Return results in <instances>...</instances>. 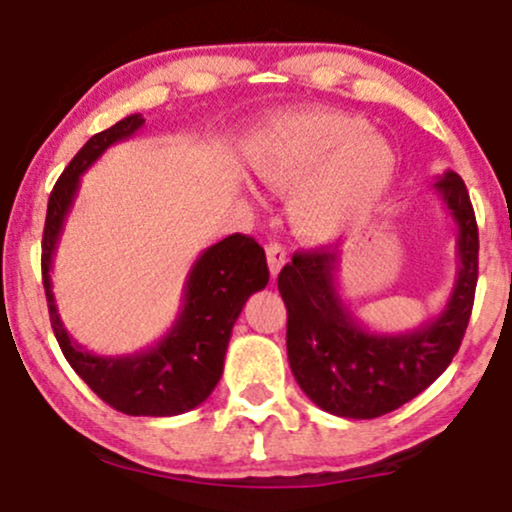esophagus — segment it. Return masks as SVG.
<instances>
[{
    "label": "esophagus",
    "mask_w": 512,
    "mask_h": 512,
    "mask_svg": "<svg viewBox=\"0 0 512 512\" xmlns=\"http://www.w3.org/2000/svg\"><path fill=\"white\" fill-rule=\"evenodd\" d=\"M286 260V250L281 248V245H267V264H269V272H272V276H276L281 272V267H284Z\"/></svg>",
    "instance_id": "obj_1"
}]
</instances>
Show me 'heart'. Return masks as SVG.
<instances>
[{
  "label": "heart",
  "instance_id": "obj_1",
  "mask_svg": "<svg viewBox=\"0 0 512 512\" xmlns=\"http://www.w3.org/2000/svg\"><path fill=\"white\" fill-rule=\"evenodd\" d=\"M257 180L289 195L293 231L330 243L358 231L380 207L395 156L366 120L342 113H303L257 134L248 146Z\"/></svg>",
  "mask_w": 512,
  "mask_h": 512
}]
</instances>
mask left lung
I'll use <instances>...</instances> for the list:
<instances>
[{
  "label": "left lung",
  "instance_id": "left-lung-1",
  "mask_svg": "<svg viewBox=\"0 0 512 512\" xmlns=\"http://www.w3.org/2000/svg\"><path fill=\"white\" fill-rule=\"evenodd\" d=\"M457 228V274L448 303L409 332H375L339 293L337 252H296L279 274L286 303V351L293 378L320 409L344 419H375L426 390L460 349L474 305L479 231L455 170L433 182Z\"/></svg>",
  "mask_w": 512,
  "mask_h": 512
}]
</instances>
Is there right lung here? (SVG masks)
I'll list each match as a JSON object with an SVG mask.
<instances>
[{
	"mask_svg": "<svg viewBox=\"0 0 512 512\" xmlns=\"http://www.w3.org/2000/svg\"><path fill=\"white\" fill-rule=\"evenodd\" d=\"M142 127L144 117L134 113L93 134L55 182L43 233V286L52 332L64 358L103 402L129 416H175L199 407L219 385L233 325L245 301L267 286L269 269L260 245L250 236L233 233L192 264L182 286L180 313L156 344L127 356H98L74 342L52 293L50 272L57 243L74 207L81 175L110 146L134 137Z\"/></svg>",
	"mask_w": 512,
	"mask_h": 512,
	"instance_id": "right-lung-1",
	"label": "right lung"
}]
</instances>
